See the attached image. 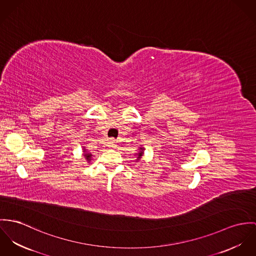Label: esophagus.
<instances>
[{
  "label": "esophagus",
  "mask_w": 256,
  "mask_h": 256,
  "mask_svg": "<svg viewBox=\"0 0 256 256\" xmlns=\"http://www.w3.org/2000/svg\"><path fill=\"white\" fill-rule=\"evenodd\" d=\"M114 145H116V140H111L107 142V146L109 148H114Z\"/></svg>",
  "instance_id": "esophagus-1"
}]
</instances>
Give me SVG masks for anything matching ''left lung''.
<instances>
[{"label":"left lung","instance_id":"obj_1","mask_svg":"<svg viewBox=\"0 0 256 256\" xmlns=\"http://www.w3.org/2000/svg\"><path fill=\"white\" fill-rule=\"evenodd\" d=\"M143 151H144V147H140V151L138 153H136V162H138L140 159H142V155H143Z\"/></svg>","mask_w":256,"mask_h":256}]
</instances>
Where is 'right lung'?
<instances>
[{
    "mask_svg": "<svg viewBox=\"0 0 256 256\" xmlns=\"http://www.w3.org/2000/svg\"><path fill=\"white\" fill-rule=\"evenodd\" d=\"M84 157H86V160H87L88 162H90L92 155H91L90 153H87V152H86V149H84Z\"/></svg>",
    "mask_w": 256,
    "mask_h": 256,
    "instance_id": "right-lung-1",
    "label": "right lung"
}]
</instances>
